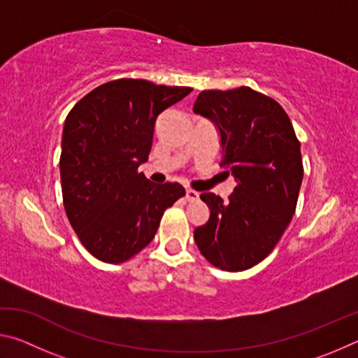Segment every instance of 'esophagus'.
<instances>
[{
	"instance_id": "1",
	"label": "esophagus",
	"mask_w": 358,
	"mask_h": 358,
	"mask_svg": "<svg viewBox=\"0 0 358 358\" xmlns=\"http://www.w3.org/2000/svg\"><path fill=\"white\" fill-rule=\"evenodd\" d=\"M199 199V192L197 191H192V189H186V201L194 202Z\"/></svg>"
}]
</instances>
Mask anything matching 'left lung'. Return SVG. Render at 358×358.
Listing matches in <instances>:
<instances>
[{"mask_svg": "<svg viewBox=\"0 0 358 358\" xmlns=\"http://www.w3.org/2000/svg\"><path fill=\"white\" fill-rule=\"evenodd\" d=\"M192 110L215 124L221 167L237 183L227 202L201 194L210 217L194 229V240L210 264L243 271L273 251L295 213L303 180L300 142L282 107L248 87L202 92Z\"/></svg>", "mask_w": 358, "mask_h": 358, "instance_id": "1", "label": "left lung"}]
</instances>
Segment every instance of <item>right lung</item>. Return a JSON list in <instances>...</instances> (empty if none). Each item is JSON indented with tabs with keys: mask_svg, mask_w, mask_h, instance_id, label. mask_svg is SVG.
I'll return each mask as SVG.
<instances>
[{
	"mask_svg": "<svg viewBox=\"0 0 358 358\" xmlns=\"http://www.w3.org/2000/svg\"><path fill=\"white\" fill-rule=\"evenodd\" d=\"M192 92L120 78L94 88L64 121L59 173L64 210L82 245L102 262L142 251L164 210L185 196L180 183L156 185L138 173L159 115Z\"/></svg>",
	"mask_w": 358,
	"mask_h": 358,
	"instance_id": "1",
	"label": "right lung"
}]
</instances>
